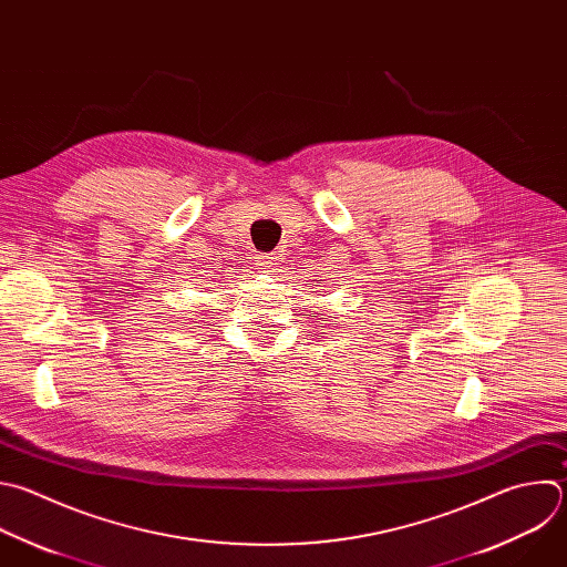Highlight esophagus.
I'll list each match as a JSON object with an SVG mask.
<instances>
[{
    "mask_svg": "<svg viewBox=\"0 0 567 567\" xmlns=\"http://www.w3.org/2000/svg\"><path fill=\"white\" fill-rule=\"evenodd\" d=\"M256 265H258V269L276 271V267H278V256H276V254H262V256L256 258Z\"/></svg>",
    "mask_w": 567,
    "mask_h": 567,
    "instance_id": "esophagus-1",
    "label": "esophagus"
}]
</instances>
